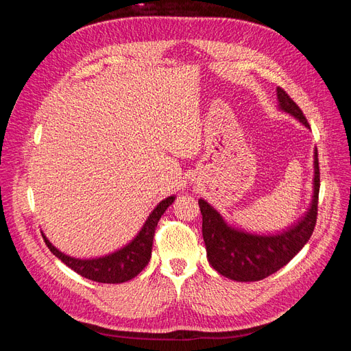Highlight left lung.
Returning a JSON list of instances; mask_svg holds the SVG:
<instances>
[{
  "mask_svg": "<svg viewBox=\"0 0 351 351\" xmlns=\"http://www.w3.org/2000/svg\"><path fill=\"white\" fill-rule=\"evenodd\" d=\"M278 108L293 115L304 127L311 129L302 110L284 89L277 88ZM313 196L303 218L281 232L254 234L228 226L219 212L206 200L199 199L202 214V234L206 246V256L214 268L226 278L250 282L269 277L289 263L304 244L309 241L317 217L319 196V162L317 151L313 155Z\"/></svg>",
  "mask_w": 351,
  "mask_h": 351,
  "instance_id": "8db88e82",
  "label": "left lung"
}]
</instances>
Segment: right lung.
I'll return each instance as SVG.
<instances>
[{"label":"right lung","instance_id":"1","mask_svg":"<svg viewBox=\"0 0 351 351\" xmlns=\"http://www.w3.org/2000/svg\"><path fill=\"white\" fill-rule=\"evenodd\" d=\"M174 200L176 196H169L159 202L149 217H147L142 230L137 232V236L129 244L101 258L77 259L69 256V254L60 252L56 246H52V243L47 239L45 234H42V237H44L48 249L60 261L64 262L69 268L82 275V277L105 284L125 282L142 272L147 262H149L158 221Z\"/></svg>","mask_w":351,"mask_h":351}]
</instances>
